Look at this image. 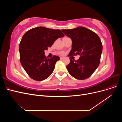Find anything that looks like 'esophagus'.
Segmentation results:
<instances>
[{
    "instance_id": "esophagus-1",
    "label": "esophagus",
    "mask_w": 122,
    "mask_h": 122,
    "mask_svg": "<svg viewBox=\"0 0 122 122\" xmlns=\"http://www.w3.org/2000/svg\"><path fill=\"white\" fill-rule=\"evenodd\" d=\"M60 59H61V60H64V59H65V57H61Z\"/></svg>"
}]
</instances>
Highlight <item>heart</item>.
<instances>
[{
  "instance_id": "b5f03b06",
  "label": "heart",
  "mask_w": 122,
  "mask_h": 122,
  "mask_svg": "<svg viewBox=\"0 0 122 122\" xmlns=\"http://www.w3.org/2000/svg\"><path fill=\"white\" fill-rule=\"evenodd\" d=\"M58 54L61 55H63L65 54V52H64V51H60L58 52Z\"/></svg>"
}]
</instances>
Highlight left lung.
<instances>
[{
	"mask_svg": "<svg viewBox=\"0 0 122 122\" xmlns=\"http://www.w3.org/2000/svg\"><path fill=\"white\" fill-rule=\"evenodd\" d=\"M72 41L69 55H79L78 60L71 59L67 66L70 74L75 78L83 80L90 77L98 67L102 52V44L99 36L86 27L79 26L71 29H62Z\"/></svg>",
	"mask_w": 122,
	"mask_h": 122,
	"instance_id": "8db88e82",
	"label": "left lung"
}]
</instances>
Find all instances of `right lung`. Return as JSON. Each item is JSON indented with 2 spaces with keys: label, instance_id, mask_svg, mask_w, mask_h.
Wrapping results in <instances>:
<instances>
[{
  "label": "right lung",
  "instance_id": "right-lung-1",
  "mask_svg": "<svg viewBox=\"0 0 122 122\" xmlns=\"http://www.w3.org/2000/svg\"><path fill=\"white\" fill-rule=\"evenodd\" d=\"M64 36L60 29L42 26L32 28L23 35L19 45L20 61L30 78L42 81L52 73L60 58L56 55L47 58L44 51L51 47L58 38Z\"/></svg>",
  "mask_w": 122,
  "mask_h": 122
}]
</instances>
